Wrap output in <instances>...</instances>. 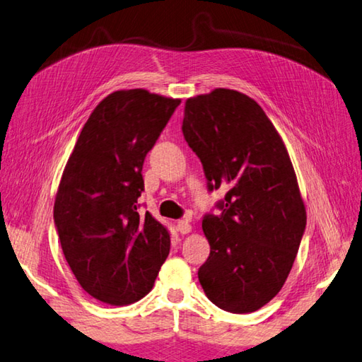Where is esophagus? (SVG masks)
<instances>
[{
  "label": "esophagus",
  "mask_w": 362,
  "mask_h": 362,
  "mask_svg": "<svg viewBox=\"0 0 362 362\" xmlns=\"http://www.w3.org/2000/svg\"><path fill=\"white\" fill-rule=\"evenodd\" d=\"M175 228L180 233H183V235H185V233H188V232H191V224L188 223V219H179V221H177V224H175Z\"/></svg>",
  "instance_id": "obj_1"
}]
</instances>
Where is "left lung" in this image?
<instances>
[{"label":"left lung","instance_id":"obj_1","mask_svg":"<svg viewBox=\"0 0 362 362\" xmlns=\"http://www.w3.org/2000/svg\"><path fill=\"white\" fill-rule=\"evenodd\" d=\"M182 132L209 191L229 188L221 214L202 219L210 256L199 282L219 309L254 313L284 286L306 229L287 148L257 102L232 89L188 98Z\"/></svg>","mask_w":362,"mask_h":362}]
</instances>
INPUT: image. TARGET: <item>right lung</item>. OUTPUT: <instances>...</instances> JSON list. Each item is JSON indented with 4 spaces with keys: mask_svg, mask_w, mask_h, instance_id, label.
Instances as JSON below:
<instances>
[{
    "mask_svg": "<svg viewBox=\"0 0 362 362\" xmlns=\"http://www.w3.org/2000/svg\"><path fill=\"white\" fill-rule=\"evenodd\" d=\"M179 98L116 90L92 111L62 173L54 226L76 281L95 300L125 306L151 292L169 232L138 214L143 165Z\"/></svg>",
    "mask_w": 362,
    "mask_h": 362,
    "instance_id": "right-lung-1",
    "label": "right lung"
}]
</instances>
